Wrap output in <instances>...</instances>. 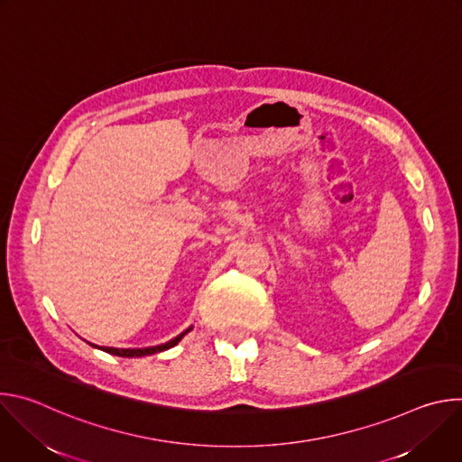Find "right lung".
<instances>
[{"instance_id": "right-lung-1", "label": "right lung", "mask_w": 462, "mask_h": 462, "mask_svg": "<svg viewBox=\"0 0 462 462\" xmlns=\"http://www.w3.org/2000/svg\"><path fill=\"white\" fill-rule=\"evenodd\" d=\"M188 331H191V327H189V328H186L184 333H180V335H179V337H175L173 340H170V342H166V344H162V346H155V347H144V349H115V347H104V351H106V353H109V355L124 356V358L148 356V355H155V353H161V351H166V349H170V347L177 346Z\"/></svg>"}]
</instances>
